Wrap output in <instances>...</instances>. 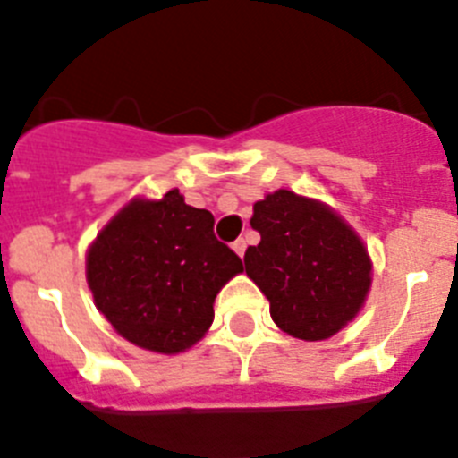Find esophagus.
<instances>
[{
    "mask_svg": "<svg viewBox=\"0 0 458 458\" xmlns=\"http://www.w3.org/2000/svg\"><path fill=\"white\" fill-rule=\"evenodd\" d=\"M232 248H233V252L238 254V257H242V254H245V250H248V241H245V238H238Z\"/></svg>",
    "mask_w": 458,
    "mask_h": 458,
    "instance_id": "esophagus-1",
    "label": "esophagus"
}]
</instances>
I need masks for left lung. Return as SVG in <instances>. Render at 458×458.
Segmentation results:
<instances>
[{
	"label": "left lung",
	"instance_id": "1",
	"mask_svg": "<svg viewBox=\"0 0 458 458\" xmlns=\"http://www.w3.org/2000/svg\"><path fill=\"white\" fill-rule=\"evenodd\" d=\"M259 245L245 252V273L270 302L279 330L321 342L349 326L371 289V257L337 210L291 190L254 204Z\"/></svg>",
	"mask_w": 458,
	"mask_h": 458
}]
</instances>
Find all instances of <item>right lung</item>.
Returning <instances> with one entry per match:
<instances>
[{"label": "right lung", "mask_w": 458, "mask_h": 458, "mask_svg": "<svg viewBox=\"0 0 458 458\" xmlns=\"http://www.w3.org/2000/svg\"><path fill=\"white\" fill-rule=\"evenodd\" d=\"M213 222L174 188L160 199H131L93 238L87 284L121 337L163 355L183 353L204 337L216 295L242 273Z\"/></svg>", "instance_id": "obj_1"}]
</instances>
